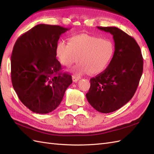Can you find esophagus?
<instances>
[{
  "mask_svg": "<svg viewBox=\"0 0 154 154\" xmlns=\"http://www.w3.org/2000/svg\"><path fill=\"white\" fill-rule=\"evenodd\" d=\"M72 79H73V81L75 82V83H77V82L80 79V78L78 77H76V76H73Z\"/></svg>",
  "mask_w": 154,
  "mask_h": 154,
  "instance_id": "esophagus-1",
  "label": "esophagus"
}]
</instances>
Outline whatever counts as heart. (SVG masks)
Instances as JSON below:
<instances>
[{
  "instance_id": "1",
  "label": "heart",
  "mask_w": 154,
  "mask_h": 154,
  "mask_svg": "<svg viewBox=\"0 0 154 154\" xmlns=\"http://www.w3.org/2000/svg\"><path fill=\"white\" fill-rule=\"evenodd\" d=\"M114 52L112 41L86 33L73 35L69 42L60 40L56 46L57 55L64 66L70 67L79 60L81 63L73 69L78 75L102 73L112 62Z\"/></svg>"
}]
</instances>
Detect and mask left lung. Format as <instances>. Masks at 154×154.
<instances>
[{"label":"left lung","instance_id":"8db88e82","mask_svg":"<svg viewBox=\"0 0 154 154\" xmlns=\"http://www.w3.org/2000/svg\"><path fill=\"white\" fill-rule=\"evenodd\" d=\"M97 28L113 35L115 52L108 68L91 79L86 97L96 110L108 113L119 109L133 98L143 72V58L134 38L120 29Z\"/></svg>","mask_w":154,"mask_h":154}]
</instances>
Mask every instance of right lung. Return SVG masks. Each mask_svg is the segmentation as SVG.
<instances>
[{"mask_svg": "<svg viewBox=\"0 0 154 154\" xmlns=\"http://www.w3.org/2000/svg\"><path fill=\"white\" fill-rule=\"evenodd\" d=\"M69 29L39 24L20 36L11 56V78L20 101L32 112L45 114L57 108L72 78L59 73L56 58L60 35Z\"/></svg>", "mask_w": 154, "mask_h": 154, "instance_id": "obj_1", "label": "right lung"}]
</instances>
